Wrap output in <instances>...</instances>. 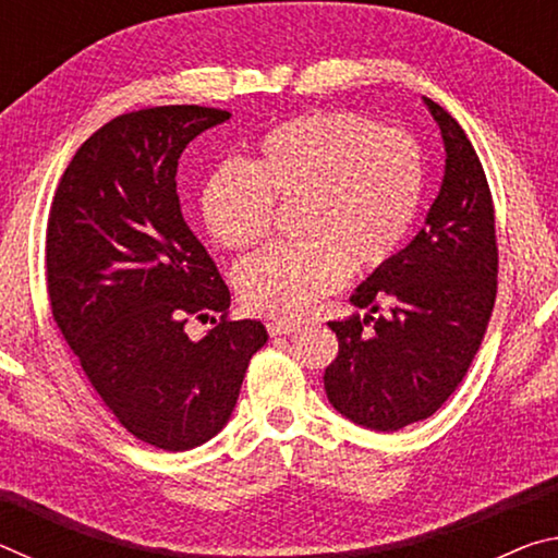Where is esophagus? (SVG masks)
Here are the masks:
<instances>
[{"instance_id":"1","label":"esophagus","mask_w":558,"mask_h":558,"mask_svg":"<svg viewBox=\"0 0 558 558\" xmlns=\"http://www.w3.org/2000/svg\"><path fill=\"white\" fill-rule=\"evenodd\" d=\"M266 327H268L270 337H278V335H292V332H298V329H300V325H295V323H268Z\"/></svg>"}]
</instances>
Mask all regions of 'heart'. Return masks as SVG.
Returning a JSON list of instances; mask_svg holds the SVG:
<instances>
[{"label": "heart", "instance_id": "obj_1", "mask_svg": "<svg viewBox=\"0 0 558 558\" xmlns=\"http://www.w3.org/2000/svg\"><path fill=\"white\" fill-rule=\"evenodd\" d=\"M421 194V149L405 132L352 112H305L263 132L243 167L216 169L199 209L216 243L245 251L268 235L272 206L295 204L300 241L248 258L235 282L251 313L300 317L347 268L369 272L399 251Z\"/></svg>", "mask_w": 558, "mask_h": 558}]
</instances>
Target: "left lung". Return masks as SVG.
<instances>
[{
	"label": "left lung",
	"instance_id": "obj_1",
	"mask_svg": "<svg viewBox=\"0 0 558 558\" xmlns=\"http://www.w3.org/2000/svg\"><path fill=\"white\" fill-rule=\"evenodd\" d=\"M446 147V172L423 229L349 298L366 310L329 323L339 354L325 369L337 413L399 430L436 413L470 369L497 295L495 206L475 147L423 98ZM384 301L390 313L378 315Z\"/></svg>",
	"mask_w": 558,
	"mask_h": 558
}]
</instances>
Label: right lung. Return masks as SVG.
<instances>
[{
	"label": "right lung",
	"instance_id": "obj_1",
	"mask_svg": "<svg viewBox=\"0 0 558 558\" xmlns=\"http://www.w3.org/2000/svg\"><path fill=\"white\" fill-rule=\"evenodd\" d=\"M231 112L162 106L125 112L81 145L56 189L46 286L56 325L93 389L132 436L192 450L229 423L258 319H226L196 343L189 316L226 315L231 292L189 229L179 157Z\"/></svg>",
	"mask_w": 558,
	"mask_h": 558
}]
</instances>
